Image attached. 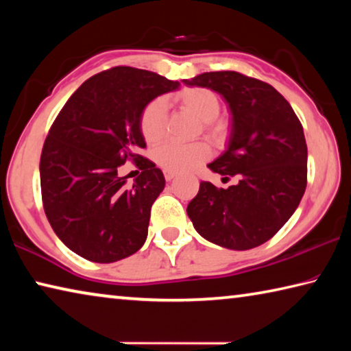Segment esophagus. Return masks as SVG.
Masks as SVG:
<instances>
[{
	"mask_svg": "<svg viewBox=\"0 0 351 351\" xmlns=\"http://www.w3.org/2000/svg\"><path fill=\"white\" fill-rule=\"evenodd\" d=\"M164 176H165V181H171V180H175V178H176V173H170V171H165Z\"/></svg>",
	"mask_w": 351,
	"mask_h": 351,
	"instance_id": "34e87169",
	"label": "esophagus"
}]
</instances>
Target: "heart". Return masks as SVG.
Instances as JSON below:
<instances>
[{"instance_id": "b5f03b06", "label": "heart", "mask_w": 351, "mask_h": 351, "mask_svg": "<svg viewBox=\"0 0 351 351\" xmlns=\"http://www.w3.org/2000/svg\"><path fill=\"white\" fill-rule=\"evenodd\" d=\"M175 100L184 110L193 112L203 128L213 139L223 138L226 127L217 121L219 111V100L215 93L206 88H187L175 96ZM141 133L148 144H158L165 134V104L156 99L148 104L141 114ZM210 156V148L206 142H192V144H178L169 142L154 150V161L159 167L170 173H184V171L197 169Z\"/></svg>"}]
</instances>
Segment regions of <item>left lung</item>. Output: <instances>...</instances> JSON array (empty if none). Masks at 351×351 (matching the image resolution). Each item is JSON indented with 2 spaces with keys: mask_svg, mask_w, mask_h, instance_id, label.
<instances>
[{
  "mask_svg": "<svg viewBox=\"0 0 351 351\" xmlns=\"http://www.w3.org/2000/svg\"><path fill=\"white\" fill-rule=\"evenodd\" d=\"M184 83L209 88L229 105L228 148L207 167L226 178L239 176L228 189L201 181L187 215L203 239L221 247L246 251L263 245L305 193L308 150L302 123L276 88L235 71L204 73Z\"/></svg>",
  "mask_w": 351,
  "mask_h": 351,
  "instance_id": "1",
  "label": "left lung"
}]
</instances>
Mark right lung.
<instances>
[{"mask_svg":"<svg viewBox=\"0 0 351 351\" xmlns=\"http://www.w3.org/2000/svg\"><path fill=\"white\" fill-rule=\"evenodd\" d=\"M180 86L152 71L116 66L82 83L58 112L40 158L41 198L54 232L80 257L112 263L145 243L165 180L139 154V121L153 99ZM127 158L143 170L133 188L117 176Z\"/></svg>","mask_w":351,"mask_h":351,"instance_id":"obj_1","label":"right lung"}]
</instances>
